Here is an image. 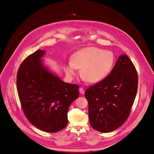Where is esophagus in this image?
I'll use <instances>...</instances> for the list:
<instances>
[{"label": "esophagus", "instance_id": "esophagus-1", "mask_svg": "<svg viewBox=\"0 0 154 154\" xmlns=\"http://www.w3.org/2000/svg\"><path fill=\"white\" fill-rule=\"evenodd\" d=\"M79 92H80L81 94H84L85 92V89L83 88H79Z\"/></svg>", "mask_w": 154, "mask_h": 154}]
</instances>
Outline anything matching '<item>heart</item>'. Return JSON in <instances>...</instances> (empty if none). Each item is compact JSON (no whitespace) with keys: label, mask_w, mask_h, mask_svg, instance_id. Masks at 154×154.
I'll return each mask as SVG.
<instances>
[{"label":"heart","mask_w":154,"mask_h":154,"mask_svg":"<svg viewBox=\"0 0 154 154\" xmlns=\"http://www.w3.org/2000/svg\"><path fill=\"white\" fill-rule=\"evenodd\" d=\"M114 63L115 56L112 52L89 47L75 53L72 62H69L64 69L68 76L73 77L76 75L78 68H81V76L86 81L95 83L109 75Z\"/></svg>","instance_id":"obj_1"}]
</instances>
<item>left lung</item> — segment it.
Wrapping results in <instances>:
<instances>
[{"mask_svg": "<svg viewBox=\"0 0 154 154\" xmlns=\"http://www.w3.org/2000/svg\"><path fill=\"white\" fill-rule=\"evenodd\" d=\"M135 66L126 54L121 55L110 73L86 91L91 126L101 133H109L128 119L137 91Z\"/></svg>", "mask_w": 154, "mask_h": 154, "instance_id": "1", "label": "left lung"}]
</instances>
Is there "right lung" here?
Masks as SVG:
<instances>
[{
	"instance_id": "1",
	"label": "right lung",
	"mask_w": 154,
	"mask_h": 154,
	"mask_svg": "<svg viewBox=\"0 0 154 154\" xmlns=\"http://www.w3.org/2000/svg\"><path fill=\"white\" fill-rule=\"evenodd\" d=\"M38 50L20 65L17 86L22 109L28 121L41 131L55 133L68 124V108L79 96V86L66 83L42 63Z\"/></svg>"
}]
</instances>
